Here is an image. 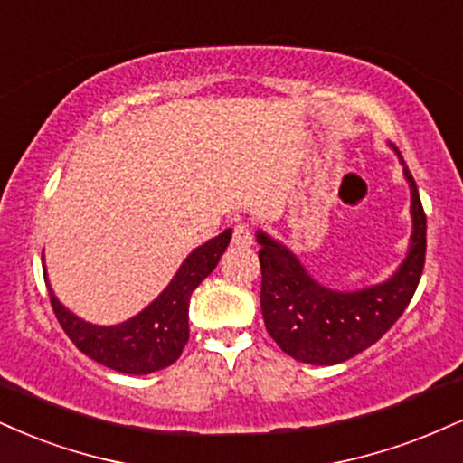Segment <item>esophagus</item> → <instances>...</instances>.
I'll use <instances>...</instances> for the list:
<instances>
[{"instance_id": "esophagus-1", "label": "esophagus", "mask_w": 463, "mask_h": 463, "mask_svg": "<svg viewBox=\"0 0 463 463\" xmlns=\"http://www.w3.org/2000/svg\"><path fill=\"white\" fill-rule=\"evenodd\" d=\"M252 228H250V224H246V222H241V224H237L235 228H232V243L235 246H252Z\"/></svg>"}]
</instances>
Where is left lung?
Returning <instances> with one entry per match:
<instances>
[{
    "mask_svg": "<svg viewBox=\"0 0 463 463\" xmlns=\"http://www.w3.org/2000/svg\"><path fill=\"white\" fill-rule=\"evenodd\" d=\"M411 189L410 252L383 285L338 293L317 285L285 246L259 232L260 310L265 330L287 355L308 364H338L364 352L394 326L419 287L427 252V215L419 187L403 168Z\"/></svg>",
    "mask_w": 463,
    "mask_h": 463,
    "instance_id": "left-lung-1",
    "label": "left lung"
}]
</instances>
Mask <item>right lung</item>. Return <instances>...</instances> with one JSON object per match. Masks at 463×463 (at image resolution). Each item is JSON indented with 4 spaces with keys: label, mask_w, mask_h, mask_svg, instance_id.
<instances>
[{
    "label": "right lung",
    "mask_w": 463,
    "mask_h": 463,
    "mask_svg": "<svg viewBox=\"0 0 463 463\" xmlns=\"http://www.w3.org/2000/svg\"><path fill=\"white\" fill-rule=\"evenodd\" d=\"M231 241V231L194 250L176 271L168 288L133 319L120 326L101 327L77 319L55 299L52 288V308L66 336L88 358L101 362L109 369L146 375L175 364L189 338V298L194 288L215 269L217 260Z\"/></svg>",
    "instance_id": "right-lung-1"
}]
</instances>
